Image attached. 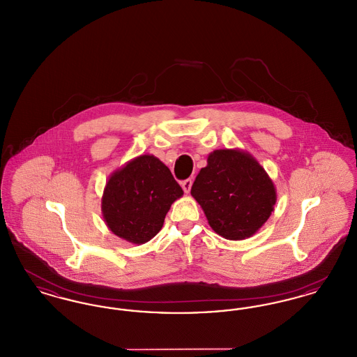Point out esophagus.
Instances as JSON below:
<instances>
[{"mask_svg":"<svg viewBox=\"0 0 357 357\" xmlns=\"http://www.w3.org/2000/svg\"><path fill=\"white\" fill-rule=\"evenodd\" d=\"M181 185H182V188H183L185 192H190L191 186H192V179H186V181H183Z\"/></svg>","mask_w":357,"mask_h":357,"instance_id":"obj_1","label":"esophagus"}]
</instances>
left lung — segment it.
I'll return each instance as SVG.
<instances>
[{
  "label": "left lung",
  "mask_w": 357,
  "mask_h": 357,
  "mask_svg": "<svg viewBox=\"0 0 357 357\" xmlns=\"http://www.w3.org/2000/svg\"><path fill=\"white\" fill-rule=\"evenodd\" d=\"M211 229L221 237H252L271 217L277 201L272 179L249 153L215 150L191 187Z\"/></svg>",
  "instance_id": "obj_1"
}]
</instances>
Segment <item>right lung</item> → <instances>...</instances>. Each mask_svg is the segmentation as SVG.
<instances>
[{
	"instance_id": "1",
	"label": "right lung",
	"mask_w": 357,
	"mask_h": 357,
	"mask_svg": "<svg viewBox=\"0 0 357 357\" xmlns=\"http://www.w3.org/2000/svg\"><path fill=\"white\" fill-rule=\"evenodd\" d=\"M182 195L165 163L153 155H140L109 176L102 192V218L118 237L146 243L159 233L171 204Z\"/></svg>"
}]
</instances>
